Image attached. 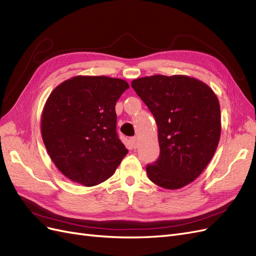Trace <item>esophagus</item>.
Listing matches in <instances>:
<instances>
[{"label": "esophagus", "instance_id": "esophagus-1", "mask_svg": "<svg viewBox=\"0 0 256 256\" xmlns=\"http://www.w3.org/2000/svg\"><path fill=\"white\" fill-rule=\"evenodd\" d=\"M131 144H132V146L134 147V148H136V145H138V140H136V136H134V138H131Z\"/></svg>", "mask_w": 256, "mask_h": 256}]
</instances>
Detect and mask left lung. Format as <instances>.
I'll list each match as a JSON object with an SVG mask.
<instances>
[{
	"instance_id": "8db88e82",
	"label": "left lung",
	"mask_w": 256,
	"mask_h": 256,
	"mask_svg": "<svg viewBox=\"0 0 256 256\" xmlns=\"http://www.w3.org/2000/svg\"><path fill=\"white\" fill-rule=\"evenodd\" d=\"M131 86L157 122L160 154L146 166L148 178L168 190L189 184L204 171L219 144L218 97L206 83L184 74L143 76Z\"/></svg>"
}]
</instances>
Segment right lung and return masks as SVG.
<instances>
[{"label": "right lung", "mask_w": 256, "mask_h": 256, "mask_svg": "<svg viewBox=\"0 0 256 256\" xmlns=\"http://www.w3.org/2000/svg\"><path fill=\"white\" fill-rule=\"evenodd\" d=\"M129 84L106 76H76L54 88L42 113V141L69 180L92 187L110 178L128 150L116 134L115 104Z\"/></svg>", "instance_id": "1"}]
</instances>
